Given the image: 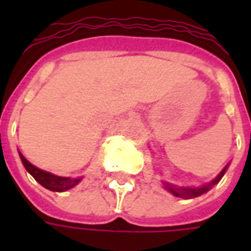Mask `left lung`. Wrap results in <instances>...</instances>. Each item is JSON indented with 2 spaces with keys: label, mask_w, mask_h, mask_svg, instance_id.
Masks as SVG:
<instances>
[{
  "label": "left lung",
  "mask_w": 251,
  "mask_h": 251,
  "mask_svg": "<svg viewBox=\"0 0 251 251\" xmlns=\"http://www.w3.org/2000/svg\"><path fill=\"white\" fill-rule=\"evenodd\" d=\"M228 165L230 163L226 164V167L222 169L219 174L216 175L215 179H212L208 183H205L203 185H199V187H180V185H175L172 183H168V181H163L164 188L167 189L168 192L176 196V198H181V199H194V198H198L200 195L205 194V192H208L214 185H216L221 179L223 177V175L226 174L227 168H228Z\"/></svg>",
  "instance_id": "1"
}]
</instances>
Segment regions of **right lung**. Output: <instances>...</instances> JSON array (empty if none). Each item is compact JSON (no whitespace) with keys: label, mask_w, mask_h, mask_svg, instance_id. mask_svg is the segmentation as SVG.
Returning <instances> with one entry per match:
<instances>
[{"label":"right lung","mask_w":251,"mask_h":251,"mask_svg":"<svg viewBox=\"0 0 251 251\" xmlns=\"http://www.w3.org/2000/svg\"><path fill=\"white\" fill-rule=\"evenodd\" d=\"M20 158L23 161V165L25 167V169L29 172L33 179L41 184L44 188L50 189V191H53V192H64V191H68V189L74 188L75 185L79 184L82 181L83 177H63V176H56V175L51 174V172H47V171H43V169L37 168L33 164H30L26 158L23 156V153L19 151Z\"/></svg>","instance_id":"add662e5"}]
</instances>
